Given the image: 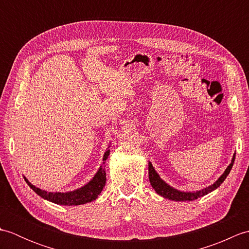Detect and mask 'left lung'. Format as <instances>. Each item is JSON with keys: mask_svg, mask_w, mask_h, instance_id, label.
Instances as JSON below:
<instances>
[{"mask_svg": "<svg viewBox=\"0 0 249 249\" xmlns=\"http://www.w3.org/2000/svg\"><path fill=\"white\" fill-rule=\"evenodd\" d=\"M235 160V154L232 157V160L231 163L228 166V168L226 169L225 172L223 173V176H221L217 181H216L213 185H211V186L203 188L202 190H199V192H195V193H184V192H179V190L174 189L173 187L169 186L167 183H165L160 178V177L158 176L157 172L155 171V169L153 168L152 163L149 162V178H150V183L152 185V187L155 189V192L162 196L163 198H167L169 200H173V201H193L196 200L198 198L203 197V196L208 195L209 193L213 192L214 189H216L217 187L220 186V184L223 183L226 178L228 177V174L230 173L232 166H233V162Z\"/></svg>", "mask_w": 249, "mask_h": 249, "instance_id": "1", "label": "left lung"}]
</instances>
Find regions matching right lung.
Listing matches in <instances>:
<instances>
[{
	"label": "right lung",
	"mask_w": 249,
	"mask_h": 249,
	"mask_svg": "<svg viewBox=\"0 0 249 249\" xmlns=\"http://www.w3.org/2000/svg\"><path fill=\"white\" fill-rule=\"evenodd\" d=\"M110 154V150H107L105 153L103 158V166H100L99 170L95 174L92 181H89L86 186H83L79 189L73 190V192L70 193H47L45 190H41L40 188L35 187L34 185H32L28 179H25V182L28 183L29 186L34 190V192L40 196L41 198H44L51 202L60 204V205H80L88 202L94 201L98 197V195L102 193V190L106 184V169H105V160H107Z\"/></svg>",
	"instance_id": "add662e5"
}]
</instances>
